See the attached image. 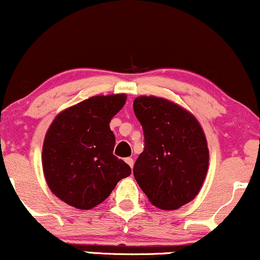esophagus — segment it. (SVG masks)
<instances>
[{
  "mask_svg": "<svg viewBox=\"0 0 260 260\" xmlns=\"http://www.w3.org/2000/svg\"><path fill=\"white\" fill-rule=\"evenodd\" d=\"M124 162H126L128 166L131 167V168H133V166H134V160H133V158H131V157H128V158H124Z\"/></svg>",
  "mask_w": 260,
  "mask_h": 260,
  "instance_id": "1",
  "label": "esophagus"
}]
</instances>
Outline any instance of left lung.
<instances>
[{
  "label": "left lung",
  "instance_id": "8db88e82",
  "mask_svg": "<svg viewBox=\"0 0 260 260\" xmlns=\"http://www.w3.org/2000/svg\"><path fill=\"white\" fill-rule=\"evenodd\" d=\"M133 109L145 143L133 168L138 185L157 208H181L196 198L208 173L205 134L192 114L164 98L138 97Z\"/></svg>",
  "mask_w": 260,
  "mask_h": 260
}]
</instances>
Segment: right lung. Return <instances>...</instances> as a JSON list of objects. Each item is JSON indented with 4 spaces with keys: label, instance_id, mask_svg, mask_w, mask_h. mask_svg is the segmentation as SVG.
I'll return each mask as SVG.
<instances>
[{
    "label": "right lung",
    "instance_id": "right-lung-1",
    "mask_svg": "<svg viewBox=\"0 0 260 260\" xmlns=\"http://www.w3.org/2000/svg\"><path fill=\"white\" fill-rule=\"evenodd\" d=\"M126 94L94 96L58 114L43 145V170L51 192L77 209L104 202L131 167L114 156L109 123Z\"/></svg>",
    "mask_w": 260,
    "mask_h": 260
}]
</instances>
